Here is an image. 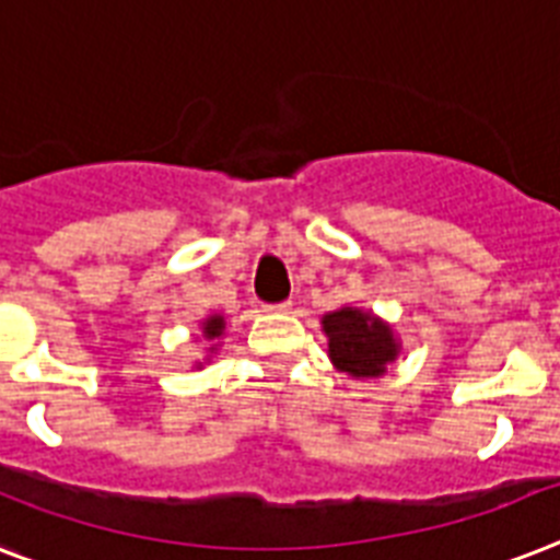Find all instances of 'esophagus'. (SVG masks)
I'll return each mask as SVG.
<instances>
[{
	"instance_id": "34e87169",
	"label": "esophagus",
	"mask_w": 560,
	"mask_h": 560,
	"mask_svg": "<svg viewBox=\"0 0 560 560\" xmlns=\"http://www.w3.org/2000/svg\"><path fill=\"white\" fill-rule=\"evenodd\" d=\"M267 311H270V313H288V311H290V302H281V304H267Z\"/></svg>"
}]
</instances>
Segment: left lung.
Listing matches in <instances>:
<instances>
[{
	"instance_id": "8db88e82",
	"label": "left lung",
	"mask_w": 560,
	"mask_h": 560,
	"mask_svg": "<svg viewBox=\"0 0 560 560\" xmlns=\"http://www.w3.org/2000/svg\"><path fill=\"white\" fill-rule=\"evenodd\" d=\"M322 334L327 336V357L336 371L353 380H376L402 353L394 327L376 313L362 307H339L322 316Z\"/></svg>"
}]
</instances>
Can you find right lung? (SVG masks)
<instances>
[{
  "instance_id": "obj_1",
  "label": "right lung",
  "mask_w": 560,
  "mask_h": 560,
  "mask_svg": "<svg viewBox=\"0 0 560 560\" xmlns=\"http://www.w3.org/2000/svg\"><path fill=\"white\" fill-rule=\"evenodd\" d=\"M224 327L226 322L221 313H212V316H207V319L201 322V339L212 342L207 348V359H203V362H209V359L218 353V345H221V339H224ZM195 339H198V336H195ZM203 362H195V368H203Z\"/></svg>"
}]
</instances>
